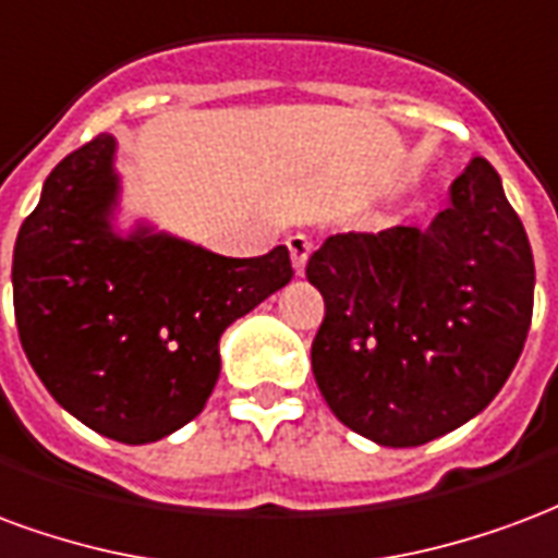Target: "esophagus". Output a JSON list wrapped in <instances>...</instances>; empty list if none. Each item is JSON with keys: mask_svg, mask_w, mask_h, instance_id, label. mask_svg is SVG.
<instances>
[{"mask_svg": "<svg viewBox=\"0 0 558 558\" xmlns=\"http://www.w3.org/2000/svg\"><path fill=\"white\" fill-rule=\"evenodd\" d=\"M288 252H291V262H294L296 276L306 274L308 255H312V240H308L306 234H291V238H288Z\"/></svg>", "mask_w": 558, "mask_h": 558, "instance_id": "obj_1", "label": "esophagus"}]
</instances>
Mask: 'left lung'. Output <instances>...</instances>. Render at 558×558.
<instances>
[{
  "mask_svg": "<svg viewBox=\"0 0 558 558\" xmlns=\"http://www.w3.org/2000/svg\"><path fill=\"white\" fill-rule=\"evenodd\" d=\"M324 296L312 372L365 440L422 446L496 398L532 324L535 264L499 174L473 157L428 229L332 234L306 264Z\"/></svg>",
  "mask_w": 558,
  "mask_h": 558,
  "instance_id": "left-lung-1",
  "label": "left lung"
}]
</instances>
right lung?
Returning <instances> with one entry per match:
<instances>
[{"label": "right lung", "mask_w": 558, "mask_h": 558, "mask_svg": "<svg viewBox=\"0 0 558 558\" xmlns=\"http://www.w3.org/2000/svg\"><path fill=\"white\" fill-rule=\"evenodd\" d=\"M109 133L44 181L14 246V315L28 363L59 404L109 440L142 446L205 410L219 339L291 282L288 246L226 258L157 231L118 229L121 174Z\"/></svg>", "instance_id": "add662e5"}]
</instances>
